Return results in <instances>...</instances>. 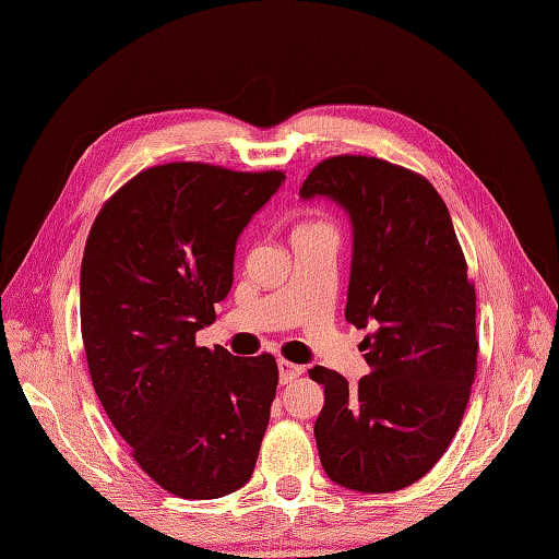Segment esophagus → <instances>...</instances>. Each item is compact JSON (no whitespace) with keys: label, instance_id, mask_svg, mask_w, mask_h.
I'll return each instance as SVG.
<instances>
[{"label":"esophagus","instance_id":"1","mask_svg":"<svg viewBox=\"0 0 559 559\" xmlns=\"http://www.w3.org/2000/svg\"><path fill=\"white\" fill-rule=\"evenodd\" d=\"M302 373H305L302 366L290 364V361H285V359L278 361V378H281V384H288V382L297 380Z\"/></svg>","mask_w":559,"mask_h":559}]
</instances>
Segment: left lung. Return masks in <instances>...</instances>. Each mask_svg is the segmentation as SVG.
<instances>
[{
    "instance_id": "8db88e82",
    "label": "left lung",
    "mask_w": 559,
    "mask_h": 559,
    "mask_svg": "<svg viewBox=\"0 0 559 559\" xmlns=\"http://www.w3.org/2000/svg\"><path fill=\"white\" fill-rule=\"evenodd\" d=\"M302 198L328 195L354 226L345 317L373 328L370 373L349 384L313 366L323 408L313 425L321 465L364 493L416 484L447 453L477 373L475 283L451 214L423 175L370 155H333L309 171Z\"/></svg>"
}]
</instances>
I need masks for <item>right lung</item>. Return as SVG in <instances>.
<instances>
[{
    "label": "right lung",
    "mask_w": 559,
    "mask_h": 559,
    "mask_svg": "<svg viewBox=\"0 0 559 559\" xmlns=\"http://www.w3.org/2000/svg\"><path fill=\"white\" fill-rule=\"evenodd\" d=\"M283 171L167 163L139 171L96 214L80 274L92 384L146 475L189 500L252 475L276 396L271 354L198 347L234 285L236 240Z\"/></svg>",
    "instance_id": "obj_1"
}]
</instances>
